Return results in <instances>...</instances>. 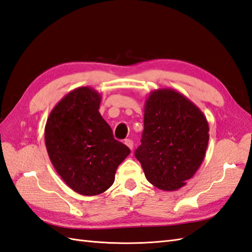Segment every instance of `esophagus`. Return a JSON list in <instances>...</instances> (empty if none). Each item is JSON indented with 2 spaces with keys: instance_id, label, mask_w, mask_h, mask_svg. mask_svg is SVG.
Returning <instances> with one entry per match:
<instances>
[{
  "instance_id": "esophagus-1",
  "label": "esophagus",
  "mask_w": 252,
  "mask_h": 252,
  "mask_svg": "<svg viewBox=\"0 0 252 252\" xmlns=\"http://www.w3.org/2000/svg\"><path fill=\"white\" fill-rule=\"evenodd\" d=\"M125 144H126V145L127 147H129V148L131 149V151H132V148H133V142H132L131 140H129V138H127V140H126V141H125Z\"/></svg>"
}]
</instances>
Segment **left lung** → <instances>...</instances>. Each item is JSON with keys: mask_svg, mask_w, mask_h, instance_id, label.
<instances>
[{"mask_svg": "<svg viewBox=\"0 0 252 252\" xmlns=\"http://www.w3.org/2000/svg\"><path fill=\"white\" fill-rule=\"evenodd\" d=\"M142 144L135 152L149 183L172 191L191 179L209 142L206 116L173 89L151 92L144 107Z\"/></svg>", "mask_w": 252, "mask_h": 252, "instance_id": "left-lung-1", "label": "left lung"}]
</instances>
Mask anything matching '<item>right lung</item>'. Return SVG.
Wrapping results in <instances>:
<instances>
[{
	"mask_svg": "<svg viewBox=\"0 0 252 252\" xmlns=\"http://www.w3.org/2000/svg\"><path fill=\"white\" fill-rule=\"evenodd\" d=\"M100 94L90 87L72 90L52 109L44 130L46 151L56 172L84 196L108 189L117 168L130 154L100 116Z\"/></svg>",
	"mask_w": 252,
	"mask_h": 252,
	"instance_id": "right-lung-1",
	"label": "right lung"
}]
</instances>
